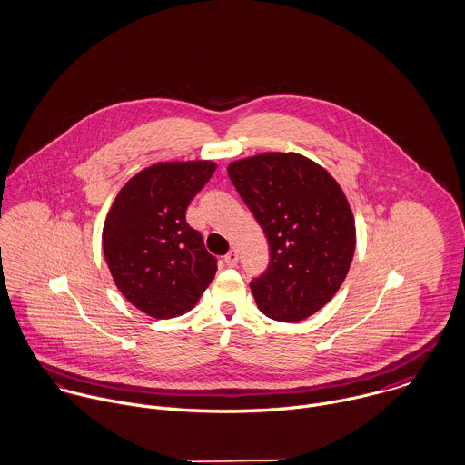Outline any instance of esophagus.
Instances as JSON below:
<instances>
[{
    "label": "esophagus",
    "instance_id": "34e87169",
    "mask_svg": "<svg viewBox=\"0 0 465 465\" xmlns=\"http://www.w3.org/2000/svg\"><path fill=\"white\" fill-rule=\"evenodd\" d=\"M223 262H225L227 267H236V263H238V252H236V251H229V252L225 254Z\"/></svg>",
    "mask_w": 465,
    "mask_h": 465
}]
</instances>
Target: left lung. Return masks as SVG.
I'll return each instance as SVG.
<instances>
[{
	"label": "left lung",
	"instance_id": "1",
	"mask_svg": "<svg viewBox=\"0 0 465 465\" xmlns=\"http://www.w3.org/2000/svg\"><path fill=\"white\" fill-rule=\"evenodd\" d=\"M229 178L262 225L271 262L251 282L267 317L298 322L342 285L355 251L350 203L319 163L298 153H262L229 163Z\"/></svg>",
	"mask_w": 465,
	"mask_h": 465
}]
</instances>
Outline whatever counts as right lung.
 Here are the masks:
<instances>
[{"label": "right lung", "mask_w": 465, "mask_h": 465, "mask_svg": "<svg viewBox=\"0 0 465 465\" xmlns=\"http://www.w3.org/2000/svg\"><path fill=\"white\" fill-rule=\"evenodd\" d=\"M214 169L211 160L153 163L126 182L108 211L103 251L112 278L152 317L193 309L216 274V258L185 222L189 202Z\"/></svg>", "instance_id": "right-lung-1"}]
</instances>
